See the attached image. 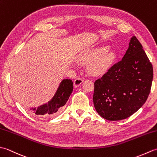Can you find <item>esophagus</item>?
I'll use <instances>...</instances> for the list:
<instances>
[{
  "instance_id": "1",
  "label": "esophagus",
  "mask_w": 157,
  "mask_h": 157,
  "mask_svg": "<svg viewBox=\"0 0 157 157\" xmlns=\"http://www.w3.org/2000/svg\"><path fill=\"white\" fill-rule=\"evenodd\" d=\"M83 82H84V80H83V79L81 78H78V79H75L74 80V87L75 88L79 87V86L82 84Z\"/></svg>"
}]
</instances>
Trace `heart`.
Masks as SVG:
<instances>
[{"mask_svg":"<svg viewBox=\"0 0 157 157\" xmlns=\"http://www.w3.org/2000/svg\"><path fill=\"white\" fill-rule=\"evenodd\" d=\"M107 45L95 46L82 50L76 56L78 63L86 65V71L92 77H100L105 75L117 59V53L111 51Z\"/></svg>","mask_w":157,"mask_h":157,"instance_id":"heart-1","label":"heart"}]
</instances>
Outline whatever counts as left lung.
Wrapping results in <instances>:
<instances>
[{
  "mask_svg": "<svg viewBox=\"0 0 157 157\" xmlns=\"http://www.w3.org/2000/svg\"><path fill=\"white\" fill-rule=\"evenodd\" d=\"M152 78L151 63L140 42L133 36L121 61L94 82L96 111L109 121L129 117L146 101Z\"/></svg>",
  "mask_w": 157,
  "mask_h": 157,
  "instance_id": "obj_1",
  "label": "left lung"
}]
</instances>
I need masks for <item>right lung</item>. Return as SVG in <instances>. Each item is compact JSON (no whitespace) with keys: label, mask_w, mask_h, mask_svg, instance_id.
Wrapping results in <instances>:
<instances>
[{"label":"right lung","mask_w":157,"mask_h":157,"mask_svg":"<svg viewBox=\"0 0 157 157\" xmlns=\"http://www.w3.org/2000/svg\"><path fill=\"white\" fill-rule=\"evenodd\" d=\"M73 89V84L71 79H63L53 97L48 102L41 105L38 107H31L29 110L38 116L44 117L53 116L66 104Z\"/></svg>","instance_id":"right-lung-1"}]
</instances>
